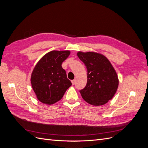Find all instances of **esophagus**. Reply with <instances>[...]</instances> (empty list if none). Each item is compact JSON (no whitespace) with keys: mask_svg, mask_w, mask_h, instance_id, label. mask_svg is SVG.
<instances>
[{"mask_svg":"<svg viewBox=\"0 0 148 148\" xmlns=\"http://www.w3.org/2000/svg\"><path fill=\"white\" fill-rule=\"evenodd\" d=\"M71 83H72V84H73V85H74V84H75V79L72 80V81H71Z\"/></svg>","mask_w":148,"mask_h":148,"instance_id":"1","label":"esophagus"}]
</instances>
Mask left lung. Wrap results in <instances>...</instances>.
I'll return each mask as SVG.
<instances>
[{"label": "left lung", "mask_w": 148, "mask_h": 148, "mask_svg": "<svg viewBox=\"0 0 148 148\" xmlns=\"http://www.w3.org/2000/svg\"><path fill=\"white\" fill-rule=\"evenodd\" d=\"M77 56L87 69V83L79 90L83 99L93 106L105 104L112 98L119 86V79L114 67L100 53L78 52Z\"/></svg>", "instance_id": "8db88e82"}]
</instances>
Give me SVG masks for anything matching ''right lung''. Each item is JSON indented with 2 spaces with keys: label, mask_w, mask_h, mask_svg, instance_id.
I'll use <instances>...</instances> for the list:
<instances>
[{
  "label": "right lung",
  "mask_w": 148,
  "mask_h": 148,
  "mask_svg": "<svg viewBox=\"0 0 148 148\" xmlns=\"http://www.w3.org/2000/svg\"><path fill=\"white\" fill-rule=\"evenodd\" d=\"M69 51H52L44 55L31 74V83L38 99L53 104L60 101L71 83L62 64L70 55Z\"/></svg>",
  "instance_id": "add662e5"
}]
</instances>
